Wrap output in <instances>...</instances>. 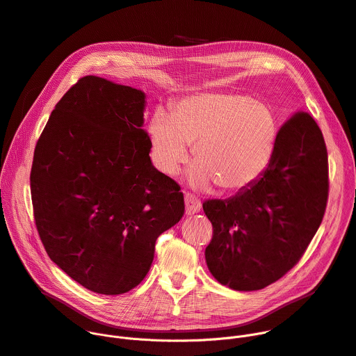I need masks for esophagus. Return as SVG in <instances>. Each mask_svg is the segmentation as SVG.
I'll list each match as a JSON object with an SVG mask.
<instances>
[{
  "instance_id": "1",
  "label": "esophagus",
  "mask_w": 356,
  "mask_h": 356,
  "mask_svg": "<svg viewBox=\"0 0 356 356\" xmlns=\"http://www.w3.org/2000/svg\"><path fill=\"white\" fill-rule=\"evenodd\" d=\"M185 207H186V211H185L186 215H194V213L201 211L202 205H201V201L197 197L186 194L185 195Z\"/></svg>"
}]
</instances>
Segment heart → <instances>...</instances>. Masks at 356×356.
<instances>
[{
	"mask_svg": "<svg viewBox=\"0 0 356 356\" xmlns=\"http://www.w3.org/2000/svg\"><path fill=\"white\" fill-rule=\"evenodd\" d=\"M278 120L272 108L238 92H197L181 98L168 114L158 109L148 125L152 158L175 175L195 144L191 181L211 182L225 193L255 184L275 151Z\"/></svg>",
	"mask_w": 356,
	"mask_h": 356,
	"instance_id": "obj_1",
	"label": "heart"
}]
</instances>
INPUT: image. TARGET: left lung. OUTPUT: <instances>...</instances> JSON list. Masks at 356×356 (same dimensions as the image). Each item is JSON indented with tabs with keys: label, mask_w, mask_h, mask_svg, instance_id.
<instances>
[{
	"label": "left lung",
	"mask_w": 356,
	"mask_h": 356,
	"mask_svg": "<svg viewBox=\"0 0 356 356\" xmlns=\"http://www.w3.org/2000/svg\"><path fill=\"white\" fill-rule=\"evenodd\" d=\"M327 193L322 131L298 111L280 128L272 161L255 184L202 204L213 228L205 250L212 277L235 291H258L282 278L316 234Z\"/></svg>",
	"instance_id": "8db88e82"
}]
</instances>
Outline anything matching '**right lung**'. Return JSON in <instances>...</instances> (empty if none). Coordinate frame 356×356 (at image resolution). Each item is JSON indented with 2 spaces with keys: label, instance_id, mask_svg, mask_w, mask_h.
I'll return each mask as SVG.
<instances>
[{
  "label": "right lung",
  "instance_id": "obj_1",
  "mask_svg": "<svg viewBox=\"0 0 356 356\" xmlns=\"http://www.w3.org/2000/svg\"><path fill=\"white\" fill-rule=\"evenodd\" d=\"M145 94L78 79L51 113L30 175L44 248L87 289L120 295L148 273L156 238L184 215L181 186L151 162Z\"/></svg>",
  "mask_w": 356,
  "mask_h": 356
}]
</instances>
